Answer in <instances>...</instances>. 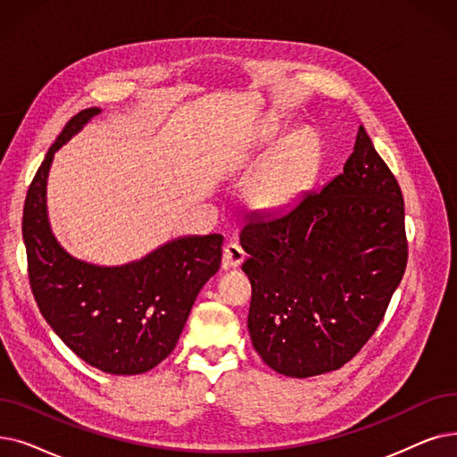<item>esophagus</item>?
<instances>
[{
	"mask_svg": "<svg viewBox=\"0 0 457 457\" xmlns=\"http://www.w3.org/2000/svg\"><path fill=\"white\" fill-rule=\"evenodd\" d=\"M245 250L237 245V243H229L224 246V255H222V265L224 269H235L239 267L245 262Z\"/></svg>",
	"mask_w": 457,
	"mask_h": 457,
	"instance_id": "obj_1",
	"label": "esophagus"
}]
</instances>
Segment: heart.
Wrapping results in <instances>:
<instances>
[{
  "instance_id": "1",
  "label": "heart",
  "mask_w": 457,
  "mask_h": 457,
  "mask_svg": "<svg viewBox=\"0 0 457 457\" xmlns=\"http://www.w3.org/2000/svg\"><path fill=\"white\" fill-rule=\"evenodd\" d=\"M320 140L312 130H299L274 149L257 173L255 200L267 207H282L299 197L320 166Z\"/></svg>"
}]
</instances>
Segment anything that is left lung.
I'll return each mask as SVG.
<instances>
[{"label": "left lung", "mask_w": 457, "mask_h": 457, "mask_svg": "<svg viewBox=\"0 0 457 457\" xmlns=\"http://www.w3.org/2000/svg\"><path fill=\"white\" fill-rule=\"evenodd\" d=\"M248 330L289 377L340 370L383 321L407 267L402 188L361 125L344 173L291 209L252 218Z\"/></svg>", "instance_id": "obj_1"}]
</instances>
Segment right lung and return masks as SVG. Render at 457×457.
<instances>
[{"label": "right lung", "mask_w": 457, "mask_h": 457, "mask_svg": "<svg viewBox=\"0 0 457 457\" xmlns=\"http://www.w3.org/2000/svg\"><path fill=\"white\" fill-rule=\"evenodd\" d=\"M98 108L72 115L29 185L22 235L33 296L46 323L87 364L115 375L144 373L175 349L197 293L222 262V235L187 237L125 267H95L57 245L46 218L54 153Z\"/></svg>", "instance_id": "1"}]
</instances>
